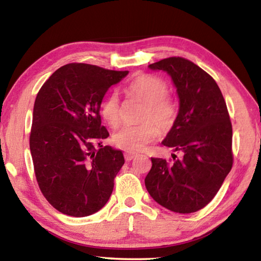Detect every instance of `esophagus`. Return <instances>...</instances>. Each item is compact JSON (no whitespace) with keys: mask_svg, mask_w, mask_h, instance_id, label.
Returning <instances> with one entry per match:
<instances>
[{"mask_svg":"<svg viewBox=\"0 0 261 261\" xmlns=\"http://www.w3.org/2000/svg\"><path fill=\"white\" fill-rule=\"evenodd\" d=\"M138 155V154L137 153H132V152H126L125 154H124V156H125V159H126V161H131V160H134V159Z\"/></svg>","mask_w":261,"mask_h":261,"instance_id":"1","label":"esophagus"}]
</instances>
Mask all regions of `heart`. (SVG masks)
<instances>
[{
    "mask_svg": "<svg viewBox=\"0 0 261 261\" xmlns=\"http://www.w3.org/2000/svg\"><path fill=\"white\" fill-rule=\"evenodd\" d=\"M168 84L155 74H139L127 84L125 92L132 98L145 102L138 125H125L113 135L117 147L127 152H139L160 135L162 130H169L177 117V105L168 95ZM100 113L110 126L116 127L121 122V105L116 92L105 96L100 106Z\"/></svg>",
    "mask_w": 261,
    "mask_h": 261,
    "instance_id": "1",
    "label": "heart"
}]
</instances>
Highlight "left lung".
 Returning <instances> with one entry per match:
<instances>
[{
	"label": "left lung",
	"instance_id": "left-lung-1",
	"mask_svg": "<svg viewBox=\"0 0 261 261\" xmlns=\"http://www.w3.org/2000/svg\"><path fill=\"white\" fill-rule=\"evenodd\" d=\"M171 76L177 88L179 110L162 144L182 151L183 158H151L145 178L158 204L180 214L208 205L231 170L232 126L218 84L184 57H168L149 64Z\"/></svg>",
	"mask_w": 261,
	"mask_h": 261
}]
</instances>
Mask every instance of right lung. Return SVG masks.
Returning <instances> with one entry per match:
<instances>
[{
    "label": "right lung",
    "mask_w": 261,
    "mask_h": 261,
    "mask_svg": "<svg viewBox=\"0 0 261 261\" xmlns=\"http://www.w3.org/2000/svg\"><path fill=\"white\" fill-rule=\"evenodd\" d=\"M129 71L65 64L41 86L33 108L30 149L35 178L48 202L83 218L108 201L124 156L102 144L100 106L108 88Z\"/></svg>",
    "instance_id": "1"
}]
</instances>
